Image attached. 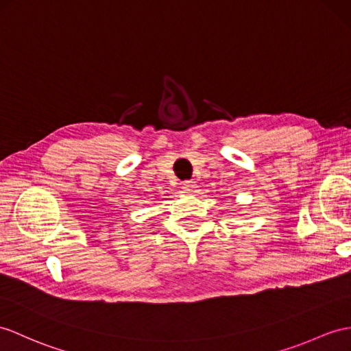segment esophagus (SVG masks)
<instances>
[{
	"label": "esophagus",
	"mask_w": 351,
	"mask_h": 351,
	"mask_svg": "<svg viewBox=\"0 0 351 351\" xmlns=\"http://www.w3.org/2000/svg\"><path fill=\"white\" fill-rule=\"evenodd\" d=\"M182 189L184 193H193L195 189H196V184L193 182H184L182 184Z\"/></svg>",
	"instance_id": "esophagus-1"
}]
</instances>
